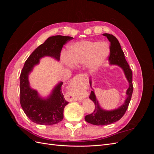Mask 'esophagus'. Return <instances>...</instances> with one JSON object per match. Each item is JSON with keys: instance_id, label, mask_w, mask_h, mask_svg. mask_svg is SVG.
Segmentation results:
<instances>
[{"instance_id": "34e87169", "label": "esophagus", "mask_w": 154, "mask_h": 154, "mask_svg": "<svg viewBox=\"0 0 154 154\" xmlns=\"http://www.w3.org/2000/svg\"><path fill=\"white\" fill-rule=\"evenodd\" d=\"M78 76H76V78H74V80H76V79H77Z\"/></svg>"}]
</instances>
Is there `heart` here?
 <instances>
[{
	"label": "heart",
	"instance_id": "obj_1",
	"mask_svg": "<svg viewBox=\"0 0 154 154\" xmlns=\"http://www.w3.org/2000/svg\"><path fill=\"white\" fill-rule=\"evenodd\" d=\"M109 53V46L104 42L81 41L69 45L62 62L67 66L86 63L88 68L94 69L105 61Z\"/></svg>",
	"mask_w": 154,
	"mask_h": 154
}]
</instances>
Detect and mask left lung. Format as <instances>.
<instances>
[{
    "label": "left lung",
    "instance_id": "obj_1",
    "mask_svg": "<svg viewBox=\"0 0 154 154\" xmlns=\"http://www.w3.org/2000/svg\"><path fill=\"white\" fill-rule=\"evenodd\" d=\"M103 35L108 38L110 43V56L109 57L110 64L118 65L123 70L125 75L129 83V87L126 92L127 96L125 101V103L117 109L112 110H105L102 109L97 100L94 91H91L89 98L94 102L95 109L92 114H88L85 116V120L87 123L94 125H106L119 120L124 116L128 109L133 92L132 72L125 58V54L121 48L119 41L112 35L104 33ZM91 80H90L91 85Z\"/></svg>",
    "mask_w": 154,
    "mask_h": 154
}]
</instances>
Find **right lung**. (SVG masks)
<instances>
[{
    "label": "right lung",
    "instance_id": "right-lung-1",
    "mask_svg": "<svg viewBox=\"0 0 154 154\" xmlns=\"http://www.w3.org/2000/svg\"><path fill=\"white\" fill-rule=\"evenodd\" d=\"M72 39L71 36L61 35L49 37L31 54L24 63L20 76V102L24 113L32 122L51 125L59 123L63 118V110L69 102L64 98L62 92L63 82L58 83L49 97L43 99L38 92L30 87L28 76L40 58L48 56L60 60L63 45Z\"/></svg>",
    "mask_w": 154,
    "mask_h": 154
}]
</instances>
